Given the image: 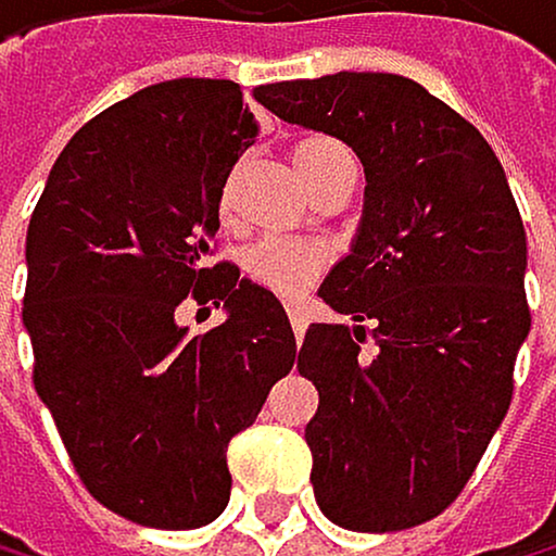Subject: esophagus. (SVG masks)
Wrapping results in <instances>:
<instances>
[{"mask_svg":"<svg viewBox=\"0 0 556 556\" xmlns=\"http://www.w3.org/2000/svg\"><path fill=\"white\" fill-rule=\"evenodd\" d=\"M289 320H292V330H295V338L302 341V333H306V302H289Z\"/></svg>","mask_w":556,"mask_h":556,"instance_id":"1","label":"esophagus"}]
</instances>
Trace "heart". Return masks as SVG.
Instances as JSON below:
<instances>
[{
  "label": "heart",
  "mask_w": 556,
  "mask_h": 556,
  "mask_svg": "<svg viewBox=\"0 0 556 556\" xmlns=\"http://www.w3.org/2000/svg\"><path fill=\"white\" fill-rule=\"evenodd\" d=\"M344 156H348V149L324 135L302 138V142H295V149H292V163L306 187H313L327 174V166H333ZM223 212L229 215V187L223 191ZM324 261H327L324 247L267 236V240L247 250V275H250V281H257L278 295H295L324 271Z\"/></svg>",
  "instance_id": "heart-1"
}]
</instances>
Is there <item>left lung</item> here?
Listing matches in <instances>:
<instances>
[{"mask_svg": "<svg viewBox=\"0 0 556 556\" xmlns=\"http://www.w3.org/2000/svg\"><path fill=\"white\" fill-rule=\"evenodd\" d=\"M254 97L365 166L355 243L320 285L355 327L313 324L299 344V372L320 393L306 425L316 505L358 533L421 526L477 470L529 333L526 229L505 169L467 117L390 72L267 83Z\"/></svg>", "mask_w": 556, "mask_h": 556, "instance_id": "1", "label": "left lung"}]
</instances>
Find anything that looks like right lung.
<instances>
[{
    "mask_svg": "<svg viewBox=\"0 0 556 556\" xmlns=\"http://www.w3.org/2000/svg\"><path fill=\"white\" fill-rule=\"evenodd\" d=\"M254 138L240 83L146 86L72 135L30 215L37 396L86 491L138 526L223 516L226 448L295 362L275 292L208 261L226 177ZM187 298L227 320L191 334L176 324Z\"/></svg>",
    "mask_w": 556,
    "mask_h": 556,
    "instance_id": "1",
    "label": "right lung"
}]
</instances>
